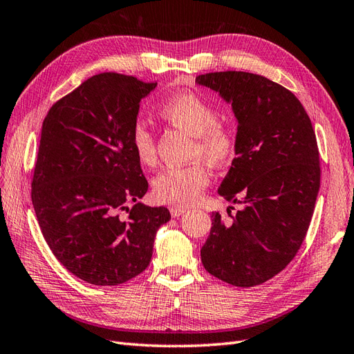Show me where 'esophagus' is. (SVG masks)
Wrapping results in <instances>:
<instances>
[{"label": "esophagus", "instance_id": "1", "mask_svg": "<svg viewBox=\"0 0 354 354\" xmlns=\"http://www.w3.org/2000/svg\"><path fill=\"white\" fill-rule=\"evenodd\" d=\"M169 211H171V216H173V217H180L181 214H185L187 211V208H185V207H171Z\"/></svg>", "mask_w": 354, "mask_h": 354}]
</instances>
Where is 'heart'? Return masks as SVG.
<instances>
[{"mask_svg":"<svg viewBox=\"0 0 354 354\" xmlns=\"http://www.w3.org/2000/svg\"><path fill=\"white\" fill-rule=\"evenodd\" d=\"M159 115L180 131L194 137L192 158L203 159L211 167L226 165L236 149V137L232 128L217 121V111L199 94L180 93L159 106ZM131 147L136 158L145 165L156 159L155 138L151 127L138 120L131 128ZM209 183L208 169L201 162L187 167H171L153 180L156 201L174 207H187L196 202Z\"/></svg>","mask_w":354,"mask_h":354,"instance_id":"b5f03b06","label":"heart"}]
</instances>
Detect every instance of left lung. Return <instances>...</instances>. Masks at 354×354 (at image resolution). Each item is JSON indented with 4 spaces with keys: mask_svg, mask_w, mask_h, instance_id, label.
I'll list each match as a JSON object with an SVG mask.
<instances>
[{
    "mask_svg": "<svg viewBox=\"0 0 354 354\" xmlns=\"http://www.w3.org/2000/svg\"><path fill=\"white\" fill-rule=\"evenodd\" d=\"M196 84L232 106L236 149L218 195L242 208L212 226L201 248L208 273L234 286L272 279L301 246L320 186L316 134L295 95L250 72L199 75Z\"/></svg>",
    "mask_w": 354,
    "mask_h": 354,
    "instance_id": "obj_1",
    "label": "left lung"
}]
</instances>
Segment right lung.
<instances>
[{
	"instance_id": "add662e5",
	"label": "right lung",
	"mask_w": 354,
	"mask_h": 354,
	"mask_svg": "<svg viewBox=\"0 0 354 354\" xmlns=\"http://www.w3.org/2000/svg\"><path fill=\"white\" fill-rule=\"evenodd\" d=\"M155 87L127 75H94L42 122L32 180L38 224L56 259L91 285L140 274L158 229L171 218L165 207L137 202L149 185L130 136L142 99Z\"/></svg>"
}]
</instances>
